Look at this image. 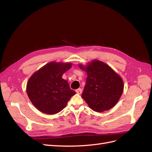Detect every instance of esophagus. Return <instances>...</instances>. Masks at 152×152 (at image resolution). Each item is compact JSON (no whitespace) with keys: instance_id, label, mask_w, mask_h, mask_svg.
<instances>
[{"instance_id":"34e87169","label":"esophagus","mask_w":152,"mask_h":152,"mask_svg":"<svg viewBox=\"0 0 152 152\" xmlns=\"http://www.w3.org/2000/svg\"><path fill=\"white\" fill-rule=\"evenodd\" d=\"M76 93L78 94H80L81 93H82V89H80V88H79V89H77L76 91Z\"/></svg>"}]
</instances>
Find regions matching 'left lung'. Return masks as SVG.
Instances as JSON below:
<instances>
[{
	"label": "left lung",
	"mask_w": 152,
	"mask_h": 152,
	"mask_svg": "<svg viewBox=\"0 0 152 152\" xmlns=\"http://www.w3.org/2000/svg\"><path fill=\"white\" fill-rule=\"evenodd\" d=\"M79 67L87 73L82 97L89 107L103 112L113 108L120 99L124 91L122 77L105 63L93 59Z\"/></svg>",
	"instance_id": "8db88e82"
}]
</instances>
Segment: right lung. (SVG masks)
<instances>
[{
    "label": "right lung",
    "mask_w": 152,
    "mask_h": 152,
    "mask_svg": "<svg viewBox=\"0 0 152 152\" xmlns=\"http://www.w3.org/2000/svg\"><path fill=\"white\" fill-rule=\"evenodd\" d=\"M72 63L51 61L34 72L26 84V93L31 103L40 112L54 115L66 107L76 94L62 78Z\"/></svg>",
    "instance_id": "obj_1"
}]
</instances>
